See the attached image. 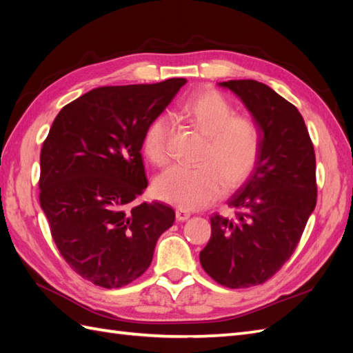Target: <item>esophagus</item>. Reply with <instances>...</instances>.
I'll list each match as a JSON object with an SVG mask.
<instances>
[{
    "label": "esophagus",
    "mask_w": 353,
    "mask_h": 353,
    "mask_svg": "<svg viewBox=\"0 0 353 353\" xmlns=\"http://www.w3.org/2000/svg\"><path fill=\"white\" fill-rule=\"evenodd\" d=\"M191 216V214L188 211H185V209H177L176 211V219L177 221H186Z\"/></svg>",
    "instance_id": "obj_1"
}]
</instances>
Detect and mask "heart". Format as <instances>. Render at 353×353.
Here are the masks:
<instances>
[{
	"instance_id": "obj_1",
	"label": "heart",
	"mask_w": 353,
	"mask_h": 353,
	"mask_svg": "<svg viewBox=\"0 0 353 353\" xmlns=\"http://www.w3.org/2000/svg\"><path fill=\"white\" fill-rule=\"evenodd\" d=\"M181 117L208 138L200 167L174 165L161 172L153 182L154 196L182 209H197L238 188L252 176L261 154V133L253 119L235 115L232 104L214 91L190 97ZM171 119L156 117L142 138V148L150 162L162 165L168 159Z\"/></svg>"
}]
</instances>
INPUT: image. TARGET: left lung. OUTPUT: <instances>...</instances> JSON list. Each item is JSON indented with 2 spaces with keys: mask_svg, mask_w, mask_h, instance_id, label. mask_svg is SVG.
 <instances>
[{
  "mask_svg": "<svg viewBox=\"0 0 353 353\" xmlns=\"http://www.w3.org/2000/svg\"><path fill=\"white\" fill-rule=\"evenodd\" d=\"M261 133L252 176L228 200L235 216H211L200 264L215 282L247 288L268 281L294 252L317 203L316 153L301 112L256 80H229Z\"/></svg>",
  "mask_w": 353,
  "mask_h": 353,
  "instance_id": "8db88e82",
  "label": "left lung"
}]
</instances>
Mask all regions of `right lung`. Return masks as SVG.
<instances>
[{"mask_svg":"<svg viewBox=\"0 0 353 353\" xmlns=\"http://www.w3.org/2000/svg\"><path fill=\"white\" fill-rule=\"evenodd\" d=\"M185 83L92 89L59 112L43 141L41 208L63 259L94 285L138 279L174 223L172 208L137 199L148 185L142 138Z\"/></svg>","mask_w":353,"mask_h":353,"instance_id":"right-lung-1","label":"right lung"}]
</instances>
